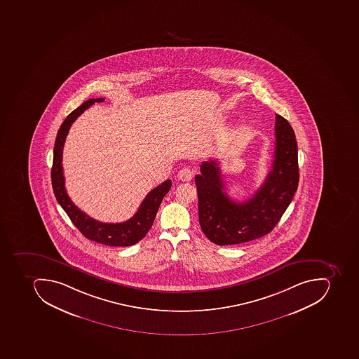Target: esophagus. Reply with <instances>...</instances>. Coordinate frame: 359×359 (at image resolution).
I'll return each instance as SVG.
<instances>
[{
  "instance_id": "esophagus-1",
  "label": "esophagus",
  "mask_w": 359,
  "mask_h": 359,
  "mask_svg": "<svg viewBox=\"0 0 359 359\" xmlns=\"http://www.w3.org/2000/svg\"><path fill=\"white\" fill-rule=\"evenodd\" d=\"M194 171L190 168L184 167L178 172V178L182 181H190L194 177Z\"/></svg>"
}]
</instances>
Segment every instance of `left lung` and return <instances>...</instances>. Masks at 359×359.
Wrapping results in <instances>:
<instances>
[{
  "label": "left lung",
  "instance_id": "1",
  "mask_svg": "<svg viewBox=\"0 0 359 359\" xmlns=\"http://www.w3.org/2000/svg\"><path fill=\"white\" fill-rule=\"evenodd\" d=\"M276 147L271 170L264 184L245 203H236L224 191L219 163H201L194 181L199 222L208 239L219 245H237L269 233L280 220L299 182L298 149L294 129L276 114Z\"/></svg>",
  "mask_w": 359,
  "mask_h": 359
}]
</instances>
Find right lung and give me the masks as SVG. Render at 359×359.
<instances>
[{
	"instance_id": "obj_1",
	"label": "right lung",
	"mask_w": 359,
	"mask_h": 359,
	"mask_svg": "<svg viewBox=\"0 0 359 359\" xmlns=\"http://www.w3.org/2000/svg\"><path fill=\"white\" fill-rule=\"evenodd\" d=\"M103 101H104L103 97L89 99L76 110L72 111L61 124L53 149V165L51 169L52 187H53L54 196L57 198V203L63 208V210L67 212L72 224L81 231L84 237L105 245L128 247L139 243L148 233L154 224L162 199L170 190L171 180H165V182L152 189L151 191L147 194V197L143 200L135 216L127 222H120V224H105V222H97L80 210L71 201L65 190L62 168V152L65 139L71 126L76 121V118L81 116L92 104H95V102H103Z\"/></svg>"
}]
</instances>
